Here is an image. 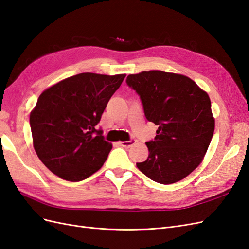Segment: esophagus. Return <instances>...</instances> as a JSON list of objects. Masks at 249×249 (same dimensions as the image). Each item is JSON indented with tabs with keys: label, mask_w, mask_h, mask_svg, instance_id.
<instances>
[{
	"label": "esophagus",
	"mask_w": 249,
	"mask_h": 249,
	"mask_svg": "<svg viewBox=\"0 0 249 249\" xmlns=\"http://www.w3.org/2000/svg\"><path fill=\"white\" fill-rule=\"evenodd\" d=\"M136 143V140L135 139H131L129 141H120L119 144L122 145L123 147H131L132 145H134Z\"/></svg>",
	"instance_id": "obj_1"
}]
</instances>
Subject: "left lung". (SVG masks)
Masks as SVG:
<instances>
[{
	"label": "left lung",
	"mask_w": 249,
	"mask_h": 249,
	"mask_svg": "<svg viewBox=\"0 0 249 249\" xmlns=\"http://www.w3.org/2000/svg\"><path fill=\"white\" fill-rule=\"evenodd\" d=\"M126 84L140 96L146 119L158 125L155 140L146 142L148 158L136 164L138 169L164 185L189 176L215 129L208 93L190 78L162 71L129 74Z\"/></svg>",
	"instance_id": "8db88e82"
}]
</instances>
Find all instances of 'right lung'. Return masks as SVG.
Segmentation results:
<instances>
[{
    "instance_id": "add662e5",
    "label": "right lung",
    "mask_w": 249,
    "mask_h": 249,
    "mask_svg": "<svg viewBox=\"0 0 249 249\" xmlns=\"http://www.w3.org/2000/svg\"><path fill=\"white\" fill-rule=\"evenodd\" d=\"M124 77L83 72L39 95L30 114L33 146L54 175L79 182L103 166L112 144L95 126Z\"/></svg>"
}]
</instances>
